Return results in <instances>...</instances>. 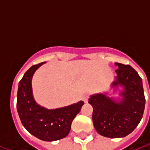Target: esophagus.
Segmentation results:
<instances>
[{"label": "esophagus", "mask_w": 150, "mask_h": 150, "mask_svg": "<svg viewBox=\"0 0 150 150\" xmlns=\"http://www.w3.org/2000/svg\"><path fill=\"white\" fill-rule=\"evenodd\" d=\"M83 102L84 103H88V95L87 94H85L83 96Z\"/></svg>", "instance_id": "esophagus-1"}]
</instances>
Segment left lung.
Wrapping results in <instances>:
<instances>
[{"instance_id":"1","label":"left lung","mask_w":150,"mask_h":150,"mask_svg":"<svg viewBox=\"0 0 150 150\" xmlns=\"http://www.w3.org/2000/svg\"><path fill=\"white\" fill-rule=\"evenodd\" d=\"M116 76L111 88L119 90V100L108 92L91 95L88 103L93 108L92 121L99 134L109 138L129 135L141 121L145 99L142 79L131 66L115 62ZM122 90H119V88Z\"/></svg>"}]
</instances>
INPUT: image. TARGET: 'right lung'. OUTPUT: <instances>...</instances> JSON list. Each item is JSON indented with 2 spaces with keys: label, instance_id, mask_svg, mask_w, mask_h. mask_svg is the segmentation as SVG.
<instances>
[{
  "label": "right lung",
  "instance_id": "add662e5",
  "mask_svg": "<svg viewBox=\"0 0 150 150\" xmlns=\"http://www.w3.org/2000/svg\"><path fill=\"white\" fill-rule=\"evenodd\" d=\"M45 62L34 65L28 70L18 84L17 110L22 125L30 134L45 142L64 138L71 131V123L79 112L83 102L55 109H48L35 101L32 90L34 72Z\"/></svg>",
  "mask_w": 150,
  "mask_h": 150
}]
</instances>
